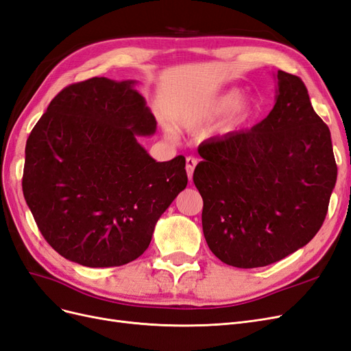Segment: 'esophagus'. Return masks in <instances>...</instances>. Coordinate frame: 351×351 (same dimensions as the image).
Returning <instances> with one entry per match:
<instances>
[{
    "mask_svg": "<svg viewBox=\"0 0 351 351\" xmlns=\"http://www.w3.org/2000/svg\"><path fill=\"white\" fill-rule=\"evenodd\" d=\"M197 166V159L195 157H186V175L189 179H192V175H194V169Z\"/></svg>",
    "mask_w": 351,
    "mask_h": 351,
    "instance_id": "esophagus-1",
    "label": "esophagus"
}]
</instances>
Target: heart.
Segmentation results:
<instances>
[{
  "mask_svg": "<svg viewBox=\"0 0 351 351\" xmlns=\"http://www.w3.org/2000/svg\"><path fill=\"white\" fill-rule=\"evenodd\" d=\"M241 92L237 88L228 90V92L220 95L217 99H214L208 106L204 109H195V110H188L182 112V114L176 117V123L180 128L185 130H195L201 127L202 123H206L214 118L220 117L224 114L226 110H229L230 108L232 109L229 112V115L226 117V119L221 123V130L223 131H230L236 125L242 123L247 117L251 115L252 112V104L251 100H247L245 97L241 99ZM169 137H175L176 132L173 128H167Z\"/></svg>",
  "mask_w": 351,
  "mask_h": 351,
  "instance_id": "1",
  "label": "heart"
}]
</instances>
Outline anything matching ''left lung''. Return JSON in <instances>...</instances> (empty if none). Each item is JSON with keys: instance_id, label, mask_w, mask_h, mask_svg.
I'll list each match as a JSON object with an SVG mask.
<instances>
[{"instance_id": "8db88e82", "label": "left lung", "mask_w": 351, "mask_h": 351, "mask_svg": "<svg viewBox=\"0 0 351 351\" xmlns=\"http://www.w3.org/2000/svg\"><path fill=\"white\" fill-rule=\"evenodd\" d=\"M274 78L265 119L198 147L202 232L211 252L237 268L269 265L309 243L337 182L331 132L306 86L280 70Z\"/></svg>"}]
</instances>
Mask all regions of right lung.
<instances>
[{"label":"right lung","instance_id":"right-lung-1","mask_svg":"<svg viewBox=\"0 0 351 351\" xmlns=\"http://www.w3.org/2000/svg\"><path fill=\"white\" fill-rule=\"evenodd\" d=\"M135 84L93 77L65 87L26 143L23 194L38 228L84 267L143 255L188 184L182 156L156 162L137 141L156 132V119Z\"/></svg>","mask_w":351,"mask_h":351}]
</instances>
